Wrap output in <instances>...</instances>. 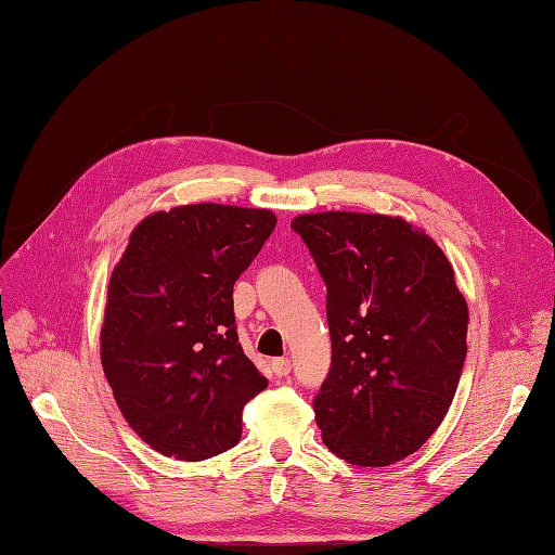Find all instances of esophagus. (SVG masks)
<instances>
[{"instance_id": "obj_1", "label": "esophagus", "mask_w": 555, "mask_h": 555, "mask_svg": "<svg viewBox=\"0 0 555 555\" xmlns=\"http://www.w3.org/2000/svg\"><path fill=\"white\" fill-rule=\"evenodd\" d=\"M273 372H275L278 379H285V376H289V372H292V362L287 358L273 360Z\"/></svg>"}]
</instances>
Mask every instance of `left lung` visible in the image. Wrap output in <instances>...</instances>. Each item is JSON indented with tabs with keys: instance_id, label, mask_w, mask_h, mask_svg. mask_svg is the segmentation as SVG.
Instances as JSON below:
<instances>
[{
	"instance_id": "8db88e82",
	"label": "left lung",
	"mask_w": 555,
	"mask_h": 555,
	"mask_svg": "<svg viewBox=\"0 0 555 555\" xmlns=\"http://www.w3.org/2000/svg\"><path fill=\"white\" fill-rule=\"evenodd\" d=\"M327 285L332 367L313 400L327 448L390 466L436 434L466 360L468 306L448 256L400 216H296Z\"/></svg>"
}]
</instances>
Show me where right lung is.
I'll list each match as a JSON object with an SVG mask.
<instances>
[{
	"label": "right lung",
	"instance_id": "right-lung-1",
	"mask_svg": "<svg viewBox=\"0 0 555 555\" xmlns=\"http://www.w3.org/2000/svg\"><path fill=\"white\" fill-rule=\"evenodd\" d=\"M270 209L185 205L133 228L107 285L101 362L127 424L165 456L235 448L268 386L235 330L233 285L275 231Z\"/></svg>",
	"mask_w": 555,
	"mask_h": 555
}]
</instances>
